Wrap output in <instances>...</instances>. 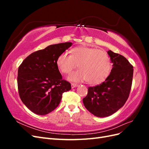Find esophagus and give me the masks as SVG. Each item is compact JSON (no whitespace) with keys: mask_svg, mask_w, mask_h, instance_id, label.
I'll list each match as a JSON object with an SVG mask.
<instances>
[{"mask_svg":"<svg viewBox=\"0 0 149 149\" xmlns=\"http://www.w3.org/2000/svg\"><path fill=\"white\" fill-rule=\"evenodd\" d=\"M76 86H78V84H76L75 83H71V88H75Z\"/></svg>","mask_w":149,"mask_h":149,"instance_id":"34e87169","label":"esophagus"}]
</instances>
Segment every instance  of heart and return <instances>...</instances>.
Masks as SVG:
<instances>
[{
  "label": "heart",
  "instance_id": "heart-1",
  "mask_svg": "<svg viewBox=\"0 0 149 149\" xmlns=\"http://www.w3.org/2000/svg\"><path fill=\"white\" fill-rule=\"evenodd\" d=\"M77 65L79 70L68 77L71 81H87L90 84H100L108 77L111 70V61L106 52L87 46L71 49V56L62 53L56 59L58 68L65 74L70 73Z\"/></svg>",
  "mask_w": 149,
  "mask_h": 149
}]
</instances>
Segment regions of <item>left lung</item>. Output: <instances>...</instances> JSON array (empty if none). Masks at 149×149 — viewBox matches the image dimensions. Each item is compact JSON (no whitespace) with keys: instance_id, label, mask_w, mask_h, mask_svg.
Segmentation results:
<instances>
[{"instance_id":"8db88e82","label":"left lung","mask_w":149,"mask_h":149,"mask_svg":"<svg viewBox=\"0 0 149 149\" xmlns=\"http://www.w3.org/2000/svg\"><path fill=\"white\" fill-rule=\"evenodd\" d=\"M113 63L110 74L96 86L88 88L83 101L91 114L100 118L112 115L123 107L129 97L133 78V66L123 55L107 52Z\"/></svg>"}]
</instances>
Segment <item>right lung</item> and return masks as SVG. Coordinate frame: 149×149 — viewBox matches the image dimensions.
Listing matches in <instances>:
<instances>
[{
    "label": "right lung",
    "mask_w": 149,
    "mask_h": 149,
    "mask_svg": "<svg viewBox=\"0 0 149 149\" xmlns=\"http://www.w3.org/2000/svg\"><path fill=\"white\" fill-rule=\"evenodd\" d=\"M72 45L66 42L48 46L32 53L18 69L17 84L22 101L31 112L44 116L59 105L62 94L71 89L62 79L56 65L61 53Z\"/></svg>",
    "instance_id": "right-lung-1"
}]
</instances>
